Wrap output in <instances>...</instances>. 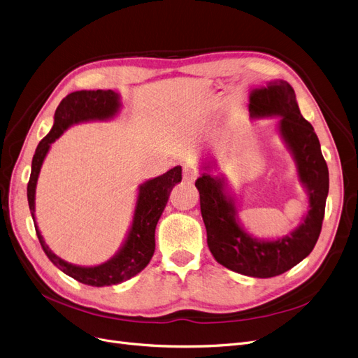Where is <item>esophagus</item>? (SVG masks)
Instances as JSON below:
<instances>
[{"mask_svg":"<svg viewBox=\"0 0 358 358\" xmlns=\"http://www.w3.org/2000/svg\"><path fill=\"white\" fill-rule=\"evenodd\" d=\"M196 178H197L196 168L189 166V165L184 166V169H182V180L187 181V182H193Z\"/></svg>","mask_w":358,"mask_h":358,"instance_id":"esophagus-1","label":"esophagus"}]
</instances>
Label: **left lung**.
I'll list each match as a JSON object with an SVG mask.
<instances>
[{
	"mask_svg": "<svg viewBox=\"0 0 358 358\" xmlns=\"http://www.w3.org/2000/svg\"><path fill=\"white\" fill-rule=\"evenodd\" d=\"M249 110L252 116H280V134L295 156L299 178L310 194V210L301 226L283 239H252L237 222L233 199L224 194L221 178L203 174L194 186L201 196L208 248L217 262L231 271L267 279L295 267L314 249L324 218L329 171L319 138L302 117L290 84L274 81L254 90Z\"/></svg>",
	"mask_w": 358,
	"mask_h": 358,
	"instance_id": "8db88e82",
	"label": "left lung"
}]
</instances>
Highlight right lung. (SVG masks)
Returning a JSON list of instances; mask_svg holds the SVG:
<instances>
[{
    "instance_id": "add662e5",
    "label": "right lung",
    "mask_w": 358,
    "mask_h": 358,
    "mask_svg": "<svg viewBox=\"0 0 358 358\" xmlns=\"http://www.w3.org/2000/svg\"><path fill=\"white\" fill-rule=\"evenodd\" d=\"M119 109V97L112 90L75 91L66 96L57 106L55 125L48 134L39 141L32 159V171L28 182V202L35 224V187L44 157L50 144L62 136V132L72 124L92 119L112 117ZM181 181V166H176L140 186L134 220L127 241L117 255L97 267H78L60 259L45 245L36 224L35 231L48 259L72 279L88 286H110L125 282L138 274L150 262L155 252V230L161 218L171 190Z\"/></svg>"
}]
</instances>
